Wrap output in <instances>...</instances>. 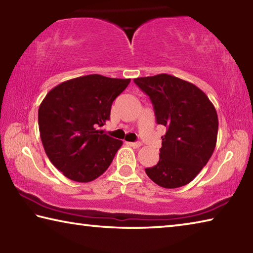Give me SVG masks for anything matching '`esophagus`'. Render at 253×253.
<instances>
[{
  "instance_id": "esophagus-1",
  "label": "esophagus",
  "mask_w": 253,
  "mask_h": 253,
  "mask_svg": "<svg viewBox=\"0 0 253 253\" xmlns=\"http://www.w3.org/2000/svg\"><path fill=\"white\" fill-rule=\"evenodd\" d=\"M127 145H129V146L134 147V148H139L142 146V143L140 142H136V143H127Z\"/></svg>"
}]
</instances>
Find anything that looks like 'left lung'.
Returning <instances> with one entry per match:
<instances>
[{"label": "left lung", "mask_w": 253, "mask_h": 253, "mask_svg": "<svg viewBox=\"0 0 253 253\" xmlns=\"http://www.w3.org/2000/svg\"><path fill=\"white\" fill-rule=\"evenodd\" d=\"M134 83L149 96L156 122L166 127L160 161L145 169L157 185L176 188L193 181L212 156L219 121L208 96L177 77L161 74L140 77Z\"/></svg>", "instance_id": "1"}]
</instances>
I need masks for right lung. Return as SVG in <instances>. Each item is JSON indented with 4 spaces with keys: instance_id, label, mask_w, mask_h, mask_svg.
<instances>
[{
    "instance_id": "add662e5",
    "label": "right lung",
    "mask_w": 253,
    "mask_h": 253,
    "mask_svg": "<svg viewBox=\"0 0 253 253\" xmlns=\"http://www.w3.org/2000/svg\"><path fill=\"white\" fill-rule=\"evenodd\" d=\"M130 79L78 77L46 93L38 113L42 145L51 163L75 182H91L106 172L123 142L98 127L110 117L113 101Z\"/></svg>"
}]
</instances>
